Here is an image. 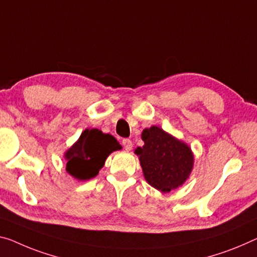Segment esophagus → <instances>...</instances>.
Masks as SVG:
<instances>
[{"mask_svg":"<svg viewBox=\"0 0 257 257\" xmlns=\"http://www.w3.org/2000/svg\"><path fill=\"white\" fill-rule=\"evenodd\" d=\"M121 145H123V147L126 149V151H131L132 149V141L130 139H123Z\"/></svg>","mask_w":257,"mask_h":257,"instance_id":"1","label":"esophagus"}]
</instances>
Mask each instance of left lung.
Here are the masks:
<instances>
[{
  "label": "left lung",
  "mask_w": 257,
  "mask_h": 257,
  "mask_svg": "<svg viewBox=\"0 0 257 257\" xmlns=\"http://www.w3.org/2000/svg\"><path fill=\"white\" fill-rule=\"evenodd\" d=\"M145 145L138 147L145 178L161 192H170L188 178L193 168V154L187 145L163 130L152 126L141 134Z\"/></svg>",
  "instance_id": "obj_1"
}]
</instances>
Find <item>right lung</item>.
I'll list each match as a JSON object with an SVG mask.
<instances>
[{
    "label": "right lung",
    "instance_id": "obj_1",
    "mask_svg": "<svg viewBox=\"0 0 257 257\" xmlns=\"http://www.w3.org/2000/svg\"><path fill=\"white\" fill-rule=\"evenodd\" d=\"M120 145L110 134L100 130H85L79 140L65 154L66 171L79 180L95 177L104 165L110 153L120 149Z\"/></svg>",
    "mask_w": 257,
    "mask_h": 257
}]
</instances>
